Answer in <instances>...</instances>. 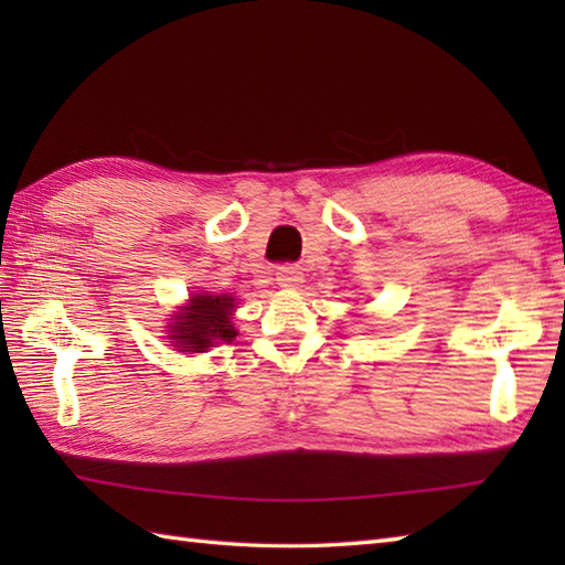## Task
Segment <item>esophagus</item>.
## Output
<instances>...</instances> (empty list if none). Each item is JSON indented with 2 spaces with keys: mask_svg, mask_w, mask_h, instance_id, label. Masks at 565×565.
<instances>
[{
  "mask_svg": "<svg viewBox=\"0 0 565 565\" xmlns=\"http://www.w3.org/2000/svg\"><path fill=\"white\" fill-rule=\"evenodd\" d=\"M276 281L279 286H286V289H294L303 281V271L298 264H281V267H276Z\"/></svg>",
  "mask_w": 565,
  "mask_h": 565,
  "instance_id": "obj_1",
  "label": "esophagus"
}]
</instances>
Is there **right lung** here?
I'll use <instances>...</instances> for the list:
<instances>
[{
	"mask_svg": "<svg viewBox=\"0 0 565 565\" xmlns=\"http://www.w3.org/2000/svg\"><path fill=\"white\" fill-rule=\"evenodd\" d=\"M235 308L233 296H191V303L174 316L170 326V340L182 352H203L213 342H231L235 338V328L231 326V313Z\"/></svg>",
	"mask_w": 565,
	"mask_h": 565,
	"instance_id": "1",
	"label": "right lung"
}]
</instances>
